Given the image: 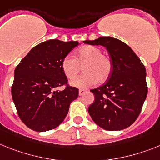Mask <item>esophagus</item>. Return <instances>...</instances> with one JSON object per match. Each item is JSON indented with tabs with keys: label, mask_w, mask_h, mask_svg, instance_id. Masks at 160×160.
Wrapping results in <instances>:
<instances>
[{
	"label": "esophagus",
	"mask_w": 160,
	"mask_h": 160,
	"mask_svg": "<svg viewBox=\"0 0 160 160\" xmlns=\"http://www.w3.org/2000/svg\"><path fill=\"white\" fill-rule=\"evenodd\" d=\"M85 92H86V90H85V89H83V88H81V89H80V90H79V95H80V96H82V95L84 94Z\"/></svg>",
	"instance_id": "esophagus-1"
}]
</instances>
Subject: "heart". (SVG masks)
<instances>
[{"label":"heart","instance_id":"heart-1","mask_svg":"<svg viewBox=\"0 0 160 160\" xmlns=\"http://www.w3.org/2000/svg\"><path fill=\"white\" fill-rule=\"evenodd\" d=\"M102 53L98 47L85 45L76 51V58L66 55L61 66L64 75L70 80L76 77L84 66V73L71 81L72 86L85 88L98 81L103 83L108 80L112 72V62L109 56Z\"/></svg>","mask_w":160,"mask_h":160}]
</instances>
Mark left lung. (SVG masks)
<instances>
[{
    "label": "left lung",
    "instance_id": "obj_1",
    "mask_svg": "<svg viewBox=\"0 0 160 160\" xmlns=\"http://www.w3.org/2000/svg\"><path fill=\"white\" fill-rule=\"evenodd\" d=\"M84 43L106 47L112 62L107 82L90 90L95 100L88 107V113L103 129L128 128L138 117L147 96L144 65L132 49L118 39L102 37Z\"/></svg>",
    "mask_w": 160,
    "mask_h": 160
}]
</instances>
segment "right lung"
Instances as JSON below:
<instances>
[{"instance_id": "right-lung-1", "label": "right lung", "mask_w": 160, "mask_h": 160, "mask_svg": "<svg viewBox=\"0 0 160 160\" xmlns=\"http://www.w3.org/2000/svg\"><path fill=\"white\" fill-rule=\"evenodd\" d=\"M77 41L49 40L32 48L14 71L11 93L18 115L28 128L45 132L59 125L79 89L68 84L62 61ZM66 85L63 91L58 87Z\"/></svg>"}]
</instances>
